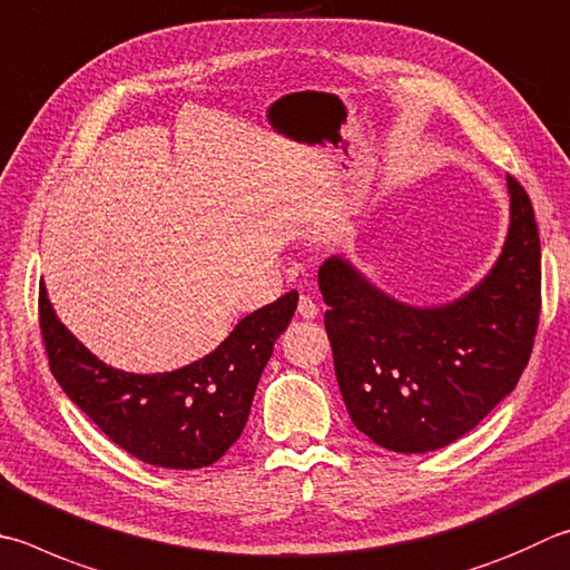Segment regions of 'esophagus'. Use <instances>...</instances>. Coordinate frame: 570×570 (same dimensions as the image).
I'll return each instance as SVG.
<instances>
[{
    "label": "esophagus",
    "instance_id": "obj_1",
    "mask_svg": "<svg viewBox=\"0 0 570 570\" xmlns=\"http://www.w3.org/2000/svg\"><path fill=\"white\" fill-rule=\"evenodd\" d=\"M296 314L302 316V318H306V321H312V318L318 316V306L312 302V296H302V298H298Z\"/></svg>",
    "mask_w": 570,
    "mask_h": 570
}]
</instances>
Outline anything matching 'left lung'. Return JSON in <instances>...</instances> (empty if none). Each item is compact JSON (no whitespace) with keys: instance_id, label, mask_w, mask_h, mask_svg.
I'll use <instances>...</instances> for the list:
<instances>
[{"instance_id":"8db88e82","label":"left lung","mask_w":570,"mask_h":570,"mask_svg":"<svg viewBox=\"0 0 570 570\" xmlns=\"http://www.w3.org/2000/svg\"><path fill=\"white\" fill-rule=\"evenodd\" d=\"M509 232L479 284L446 304L386 294L348 256H328L318 292L351 421L396 453L449 446L519 384L541 312V242L529 194L513 177Z\"/></svg>"}]
</instances>
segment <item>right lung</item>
<instances>
[{"label": "right lung", "instance_id": "1", "mask_svg": "<svg viewBox=\"0 0 570 570\" xmlns=\"http://www.w3.org/2000/svg\"><path fill=\"white\" fill-rule=\"evenodd\" d=\"M298 304L288 292L244 316L212 354L167 374H129L107 366L61 324L39 286V324L49 368L119 449L161 469H204L242 436L252 401Z\"/></svg>", "mask_w": 570, "mask_h": 570}]
</instances>
